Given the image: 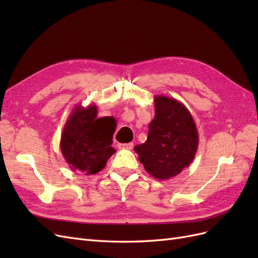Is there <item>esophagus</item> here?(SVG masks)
Masks as SVG:
<instances>
[{
	"label": "esophagus",
	"mask_w": 258,
	"mask_h": 258,
	"mask_svg": "<svg viewBox=\"0 0 258 258\" xmlns=\"http://www.w3.org/2000/svg\"><path fill=\"white\" fill-rule=\"evenodd\" d=\"M118 148L120 150H127V151H131L134 148V143H120L118 144Z\"/></svg>",
	"instance_id": "obj_1"
}]
</instances>
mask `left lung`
<instances>
[{
  "instance_id": "left-lung-1",
  "label": "left lung",
  "mask_w": 258,
  "mask_h": 258,
  "mask_svg": "<svg viewBox=\"0 0 258 258\" xmlns=\"http://www.w3.org/2000/svg\"><path fill=\"white\" fill-rule=\"evenodd\" d=\"M155 117L146 142L135 146L146 172L169 179L188 167L198 150L196 123L187 107L174 98L155 96Z\"/></svg>"
}]
</instances>
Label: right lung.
Wrapping results in <instances>:
<instances>
[{
  "instance_id": "right-lung-1",
  "label": "right lung",
  "mask_w": 258,
  "mask_h": 258,
  "mask_svg": "<svg viewBox=\"0 0 258 258\" xmlns=\"http://www.w3.org/2000/svg\"><path fill=\"white\" fill-rule=\"evenodd\" d=\"M116 126L111 117L98 118L96 104L75 105L61 135L60 148L69 167L92 175L116 153L112 147Z\"/></svg>"
}]
</instances>
